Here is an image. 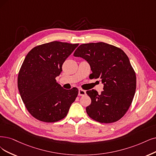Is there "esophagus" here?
I'll use <instances>...</instances> for the list:
<instances>
[{"label": "esophagus", "mask_w": 156, "mask_h": 156, "mask_svg": "<svg viewBox=\"0 0 156 156\" xmlns=\"http://www.w3.org/2000/svg\"><path fill=\"white\" fill-rule=\"evenodd\" d=\"M85 94H86L85 90L81 89H80L78 90V95L79 96H84V95H85Z\"/></svg>", "instance_id": "1"}]
</instances>
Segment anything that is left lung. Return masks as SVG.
Returning <instances> with one entry per match:
<instances>
[{"label":"left lung","instance_id":"1","mask_svg":"<svg viewBox=\"0 0 156 156\" xmlns=\"http://www.w3.org/2000/svg\"><path fill=\"white\" fill-rule=\"evenodd\" d=\"M73 55L87 61L93 72L89 78H100L103 84L101 94L94 89L86 92L91 99L86 107L89 116L100 123L117 122L128 111L136 89V73L128 56L104 42L80 45Z\"/></svg>","mask_w":156,"mask_h":156}]
</instances>
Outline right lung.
<instances>
[{
	"label": "right lung",
	"instance_id": "1",
	"mask_svg": "<svg viewBox=\"0 0 156 156\" xmlns=\"http://www.w3.org/2000/svg\"><path fill=\"white\" fill-rule=\"evenodd\" d=\"M79 44L58 41L40 45L26 55L18 76L21 98L32 116L44 122L64 118L78 90H67L56 81L63 62Z\"/></svg>",
	"mask_w": 156,
	"mask_h": 156
}]
</instances>
